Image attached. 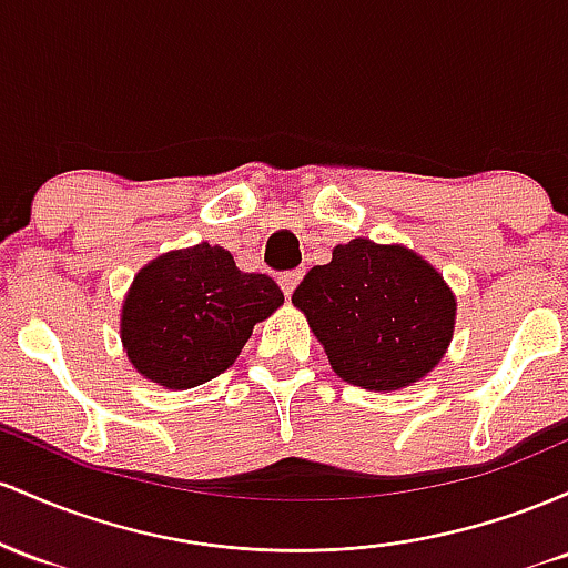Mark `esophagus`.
Wrapping results in <instances>:
<instances>
[{"instance_id": "obj_1", "label": "esophagus", "mask_w": 568, "mask_h": 568, "mask_svg": "<svg viewBox=\"0 0 568 568\" xmlns=\"http://www.w3.org/2000/svg\"><path fill=\"white\" fill-rule=\"evenodd\" d=\"M301 278H303V271H286V273H282V276H278V284H282L286 297L295 292V286L301 284Z\"/></svg>"}]
</instances>
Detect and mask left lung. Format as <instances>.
Returning a JSON list of instances; mask_svg holds the SVG:
<instances>
[{
	"label": "left lung",
	"mask_w": 568,
	"mask_h": 568,
	"mask_svg": "<svg viewBox=\"0 0 568 568\" xmlns=\"http://www.w3.org/2000/svg\"><path fill=\"white\" fill-rule=\"evenodd\" d=\"M348 384L392 392L424 378L454 335L456 301L443 276L405 246L354 239L314 265L292 295Z\"/></svg>",
	"instance_id": "8db88e82"
}]
</instances>
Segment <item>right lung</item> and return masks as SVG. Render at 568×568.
Masks as SVG:
<instances>
[{"label": "right lung", "instance_id": "obj_1", "mask_svg": "<svg viewBox=\"0 0 568 568\" xmlns=\"http://www.w3.org/2000/svg\"><path fill=\"white\" fill-rule=\"evenodd\" d=\"M284 303L265 273H241L231 252L199 244L142 267L123 305V346L139 373L193 388L227 369L252 327Z\"/></svg>", "mask_w": 568, "mask_h": 568}]
</instances>
